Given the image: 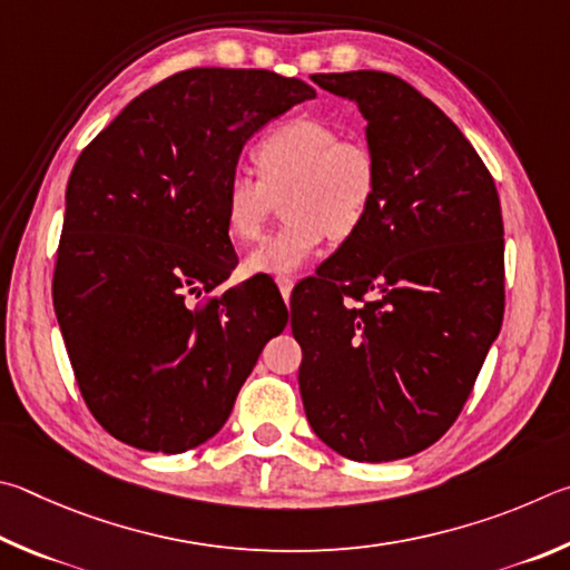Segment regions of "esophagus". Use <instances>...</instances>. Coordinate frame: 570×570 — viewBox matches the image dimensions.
Instances as JSON below:
<instances>
[{
    "instance_id": "1",
    "label": "esophagus",
    "mask_w": 570,
    "mask_h": 570,
    "mask_svg": "<svg viewBox=\"0 0 570 570\" xmlns=\"http://www.w3.org/2000/svg\"><path fill=\"white\" fill-rule=\"evenodd\" d=\"M277 285H279V293H283V297H285V303L291 301V293H293V287H295V279H293V277H279Z\"/></svg>"
}]
</instances>
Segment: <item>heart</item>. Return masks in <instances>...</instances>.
<instances>
[{
  "mask_svg": "<svg viewBox=\"0 0 570 570\" xmlns=\"http://www.w3.org/2000/svg\"><path fill=\"white\" fill-rule=\"evenodd\" d=\"M257 175L237 167L223 185L227 233L237 243L263 235L273 195L283 197L285 225L247 257V273L291 277L321 253L327 237L347 239L371 215L381 165L361 139L341 137L315 117L275 125L253 147Z\"/></svg>",
  "mask_w": 570,
  "mask_h": 570,
  "instance_id": "heart-1",
  "label": "heart"
}]
</instances>
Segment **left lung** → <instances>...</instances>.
Here are the masks:
<instances>
[{
  "mask_svg": "<svg viewBox=\"0 0 570 570\" xmlns=\"http://www.w3.org/2000/svg\"><path fill=\"white\" fill-rule=\"evenodd\" d=\"M353 99L381 165L371 215L293 293L315 435L361 463L425 451L461 415L505 307L491 173L441 107L387 72L315 75Z\"/></svg>",
  "mask_w": 570,
  "mask_h": 570,
  "instance_id": "1",
  "label": "left lung"
}]
</instances>
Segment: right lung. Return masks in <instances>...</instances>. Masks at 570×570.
Returning <instances> with one entry per match:
<instances>
[{
	"instance_id": "obj_1",
	"label": "right lung",
	"mask_w": 570,
	"mask_h": 570,
	"mask_svg": "<svg viewBox=\"0 0 570 570\" xmlns=\"http://www.w3.org/2000/svg\"><path fill=\"white\" fill-rule=\"evenodd\" d=\"M313 97L267 69H185L75 163L52 301L79 393L117 441L153 453L205 443L285 331L277 285L213 295L237 265L223 185L259 127Z\"/></svg>"
}]
</instances>
